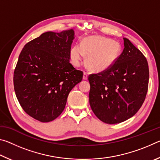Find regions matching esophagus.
<instances>
[{
  "label": "esophagus",
  "instance_id": "obj_1",
  "mask_svg": "<svg viewBox=\"0 0 160 160\" xmlns=\"http://www.w3.org/2000/svg\"><path fill=\"white\" fill-rule=\"evenodd\" d=\"M88 72H84V73H83V79L84 80H88Z\"/></svg>",
  "mask_w": 160,
  "mask_h": 160
}]
</instances>
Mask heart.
Returning a JSON list of instances; mask_svg holds the SVG:
<instances>
[{
	"mask_svg": "<svg viewBox=\"0 0 160 160\" xmlns=\"http://www.w3.org/2000/svg\"><path fill=\"white\" fill-rule=\"evenodd\" d=\"M120 44L114 40L99 36L83 39L81 44H75L70 48V58L75 66H80L85 60L89 68L97 72L109 68L120 55Z\"/></svg>",
	"mask_w": 160,
	"mask_h": 160,
	"instance_id": "1",
	"label": "heart"
}]
</instances>
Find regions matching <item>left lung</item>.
I'll return each instance as SVG.
<instances>
[{
	"label": "left lung",
	"mask_w": 160,
	"mask_h": 160,
	"mask_svg": "<svg viewBox=\"0 0 160 160\" xmlns=\"http://www.w3.org/2000/svg\"><path fill=\"white\" fill-rule=\"evenodd\" d=\"M124 48L109 68L88 76L90 104L104 123L115 124L133 116L148 90V61L138 48L124 38Z\"/></svg>",
	"instance_id": "obj_1"
}]
</instances>
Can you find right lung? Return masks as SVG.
Returning <instances> with one entry per match:
<instances>
[{
  "mask_svg": "<svg viewBox=\"0 0 160 160\" xmlns=\"http://www.w3.org/2000/svg\"><path fill=\"white\" fill-rule=\"evenodd\" d=\"M74 31L47 32L25 45L13 75L16 97L36 120L49 122L61 115L69 92L83 72L70 63Z\"/></svg>",
  "mask_w": 160,
  "mask_h": 160,
  "instance_id": "add662e5",
  "label": "right lung"
}]
</instances>
